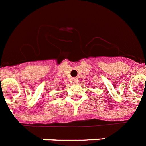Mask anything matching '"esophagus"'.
<instances>
[{"label": "esophagus", "mask_w": 146, "mask_h": 146, "mask_svg": "<svg viewBox=\"0 0 146 146\" xmlns=\"http://www.w3.org/2000/svg\"><path fill=\"white\" fill-rule=\"evenodd\" d=\"M72 81H73V83H77L78 79H77V78L74 77V78H73V80H72Z\"/></svg>", "instance_id": "esophagus-1"}]
</instances>
